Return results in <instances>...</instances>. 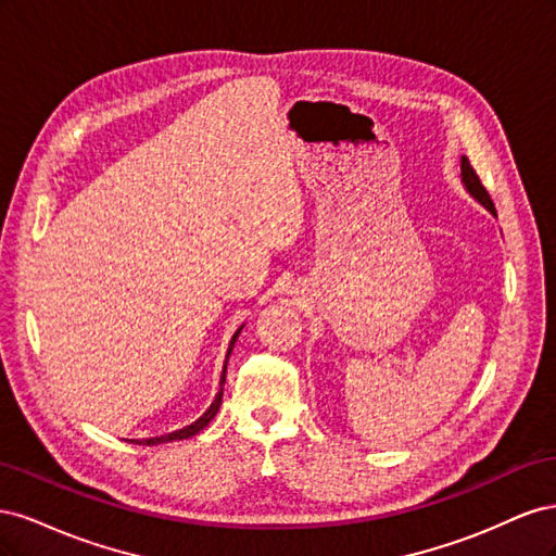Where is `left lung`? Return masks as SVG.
I'll list each match as a JSON object with an SVG mask.
<instances>
[{
    "mask_svg": "<svg viewBox=\"0 0 556 556\" xmlns=\"http://www.w3.org/2000/svg\"><path fill=\"white\" fill-rule=\"evenodd\" d=\"M462 180H464V185H466V190L473 194L480 204L484 206V208H490L494 215H496V208H494V201H492V197H490V192L484 190V185H482V180H480V176L476 174V169L473 166H470V162H468V157H462Z\"/></svg>",
    "mask_w": 556,
    "mask_h": 556,
    "instance_id": "8db88e82",
    "label": "left lung"
}]
</instances>
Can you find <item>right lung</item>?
Returning a JSON list of instances; mask_svg holds the SVG:
<instances>
[{"label":"right lung","mask_w":556,"mask_h":556,"mask_svg":"<svg viewBox=\"0 0 556 556\" xmlns=\"http://www.w3.org/2000/svg\"><path fill=\"white\" fill-rule=\"evenodd\" d=\"M239 333H241V329L231 336V343H229V350H227V362H229V355H231V348H233V343H237V339H239ZM227 362H225V368H223V378H220V392L215 394V401L211 403V408L201 415L197 422H192L190 427H182V429H178V431H174V433H166V435H155V439H143L141 443L143 445H160V443H172V441H182V439H190V435H194V433H199L201 429L204 427H208V422L211 419L215 417V413L220 410V403H223V387H225V374H227Z\"/></svg>","instance_id":"1"}]
</instances>
